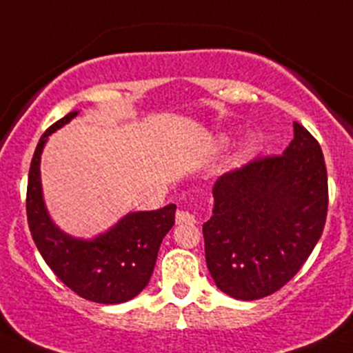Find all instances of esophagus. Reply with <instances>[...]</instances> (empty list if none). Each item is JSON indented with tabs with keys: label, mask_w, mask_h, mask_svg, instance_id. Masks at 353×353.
Segmentation results:
<instances>
[{
	"label": "esophagus",
	"mask_w": 353,
	"mask_h": 353,
	"mask_svg": "<svg viewBox=\"0 0 353 353\" xmlns=\"http://www.w3.org/2000/svg\"><path fill=\"white\" fill-rule=\"evenodd\" d=\"M196 219H194L193 214L186 210H177L176 214V224H194Z\"/></svg>",
	"instance_id": "1"
}]
</instances>
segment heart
<instances>
[{
  "label": "heart",
  "instance_id": "b5f03b06",
  "mask_svg": "<svg viewBox=\"0 0 353 353\" xmlns=\"http://www.w3.org/2000/svg\"><path fill=\"white\" fill-rule=\"evenodd\" d=\"M256 152H259V143H256L253 138H248L245 143H243V146H241L243 159H250V157L255 155Z\"/></svg>",
  "mask_w": 353,
  "mask_h": 353
}]
</instances>
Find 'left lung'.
Segmentation results:
<instances>
[{"label": "left lung", "mask_w": 353, "mask_h": 353, "mask_svg": "<svg viewBox=\"0 0 353 353\" xmlns=\"http://www.w3.org/2000/svg\"><path fill=\"white\" fill-rule=\"evenodd\" d=\"M203 224L205 259L221 292L259 300L286 285L323 234L327 174L314 136L293 122V139L268 157L224 174L212 188Z\"/></svg>", "instance_id": "8db88e82"}]
</instances>
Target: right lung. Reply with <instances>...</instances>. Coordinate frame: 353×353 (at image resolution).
Instances as JSON below:
<instances>
[{
	"label": "right lung",
	"instance_id": "right-lung-1",
	"mask_svg": "<svg viewBox=\"0 0 353 353\" xmlns=\"http://www.w3.org/2000/svg\"><path fill=\"white\" fill-rule=\"evenodd\" d=\"M74 110L54 122L34 152L27 183V221L44 262L63 285L97 303H122L148 285L163 236L172 229L176 205L159 210L129 212L108 231L91 239L74 238L51 219L41 184V155L48 138L77 117Z\"/></svg>",
	"mask_w": 353,
	"mask_h": 353
}]
</instances>
